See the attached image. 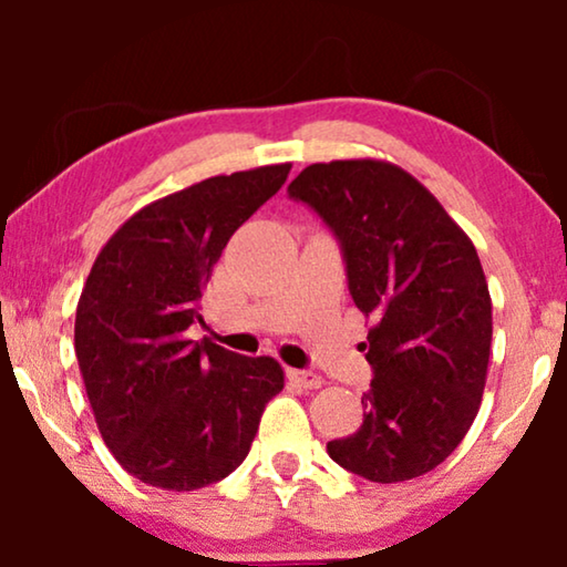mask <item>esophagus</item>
Returning <instances> with one entry per match:
<instances>
[{"instance_id": "esophagus-1", "label": "esophagus", "mask_w": 567, "mask_h": 567, "mask_svg": "<svg viewBox=\"0 0 567 567\" xmlns=\"http://www.w3.org/2000/svg\"><path fill=\"white\" fill-rule=\"evenodd\" d=\"M286 377H289L293 384L305 386V390H317V386H322V377H320V374H315V371L289 369V371H286Z\"/></svg>"}]
</instances>
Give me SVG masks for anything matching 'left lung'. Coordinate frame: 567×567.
I'll use <instances>...</instances> for the list:
<instances>
[{
  "label": "left lung",
  "mask_w": 567,
  "mask_h": 567,
  "mask_svg": "<svg viewBox=\"0 0 567 567\" xmlns=\"http://www.w3.org/2000/svg\"><path fill=\"white\" fill-rule=\"evenodd\" d=\"M289 196L338 235L348 289L371 322L363 423L328 454L371 483L421 477L460 446L483 400L493 301L475 245L423 183L384 159L315 162Z\"/></svg>",
  "instance_id": "8db88e82"
}]
</instances>
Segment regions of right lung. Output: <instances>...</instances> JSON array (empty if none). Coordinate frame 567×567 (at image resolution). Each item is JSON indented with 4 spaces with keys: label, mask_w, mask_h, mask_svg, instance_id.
<instances>
[{
    "label": "right lung",
    "mask_w": 567,
    "mask_h": 567,
    "mask_svg": "<svg viewBox=\"0 0 567 567\" xmlns=\"http://www.w3.org/2000/svg\"><path fill=\"white\" fill-rule=\"evenodd\" d=\"M291 162L216 175L138 208L97 252L74 320V351L100 436L128 475L198 491L250 452L284 390L270 355L231 353L185 330L229 237L276 196Z\"/></svg>",
    "instance_id": "add662e5"
}]
</instances>
